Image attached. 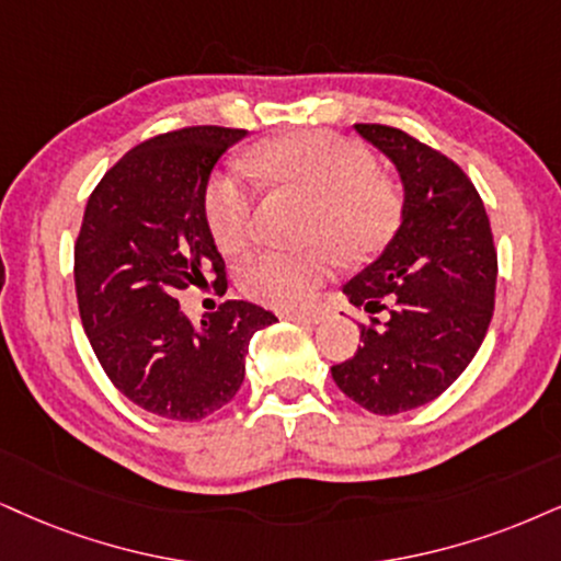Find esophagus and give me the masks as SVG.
I'll list each match as a JSON object with an SVG mask.
<instances>
[{
	"label": "esophagus",
	"mask_w": 561,
	"mask_h": 561,
	"mask_svg": "<svg viewBox=\"0 0 561 561\" xmlns=\"http://www.w3.org/2000/svg\"><path fill=\"white\" fill-rule=\"evenodd\" d=\"M280 317H283V320L301 322V324H317V322L322 320V314L320 312H312V309H309V312H301V309H283Z\"/></svg>",
	"instance_id": "34e87169"
}]
</instances>
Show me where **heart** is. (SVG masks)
Listing matches in <instances>:
<instances>
[{
  "label": "heart",
  "mask_w": 561,
  "mask_h": 561,
  "mask_svg": "<svg viewBox=\"0 0 561 561\" xmlns=\"http://www.w3.org/2000/svg\"><path fill=\"white\" fill-rule=\"evenodd\" d=\"M252 161L275 182L317 199L314 237L345 257H364L390 237L398 220L396 186L375 171L362 142L333 133H296L254 148ZM213 239L224 252H239L254 231V190L239 174H220L205 197ZM330 273L328 252H260L239 273L241 291L270 307H299Z\"/></svg>",
  "instance_id": "b5f03b06"
}]
</instances>
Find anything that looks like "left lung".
<instances>
[{"label": "left lung", "mask_w": 561, "mask_h": 561, "mask_svg": "<svg viewBox=\"0 0 561 561\" xmlns=\"http://www.w3.org/2000/svg\"><path fill=\"white\" fill-rule=\"evenodd\" d=\"M354 129L396 165L403 207L382 254L343 286L371 324L333 379L366 411L396 416L432 403L473 362L494 314L496 252L486 207L458 163L403 129Z\"/></svg>", "instance_id": "1"}]
</instances>
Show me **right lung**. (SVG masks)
Wrapping results in <instances>:
<instances>
[{
	"label": "right lung",
	"mask_w": 561,
	"mask_h": 561,
	"mask_svg": "<svg viewBox=\"0 0 561 561\" xmlns=\"http://www.w3.org/2000/svg\"><path fill=\"white\" fill-rule=\"evenodd\" d=\"M244 129L186 127L137 145L88 199L75 244V291L93 354L116 390L161 419L199 421L244 382L257 330L278 317L249 301L220 304L199 324L179 291L226 265L205 216L213 169Z\"/></svg>",
	"instance_id": "obj_1"
}]
</instances>
